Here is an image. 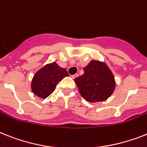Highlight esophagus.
<instances>
[{
  "instance_id": "obj_1",
  "label": "esophagus",
  "mask_w": 147,
  "mask_h": 147,
  "mask_svg": "<svg viewBox=\"0 0 147 147\" xmlns=\"http://www.w3.org/2000/svg\"><path fill=\"white\" fill-rule=\"evenodd\" d=\"M78 76H79L78 74H74V75H72V76H71V77H72L73 79H75L76 77H77Z\"/></svg>"
}]
</instances>
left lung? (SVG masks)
Instances as JSON below:
<instances>
[{
    "label": "left lung",
    "instance_id": "left-lung-1",
    "mask_svg": "<svg viewBox=\"0 0 147 147\" xmlns=\"http://www.w3.org/2000/svg\"><path fill=\"white\" fill-rule=\"evenodd\" d=\"M83 71L84 74L74 81L85 100L90 103L100 102L113 93L116 87L114 76L105 63L91 61Z\"/></svg>",
    "mask_w": 147,
    "mask_h": 147
}]
</instances>
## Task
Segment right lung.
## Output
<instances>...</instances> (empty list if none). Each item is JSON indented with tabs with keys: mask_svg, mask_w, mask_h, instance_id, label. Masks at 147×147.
Segmentation results:
<instances>
[{
	"mask_svg": "<svg viewBox=\"0 0 147 147\" xmlns=\"http://www.w3.org/2000/svg\"><path fill=\"white\" fill-rule=\"evenodd\" d=\"M69 74L56 62L47 64L36 72L31 81L32 92L41 98H47L53 92L57 84Z\"/></svg>",
	"mask_w": 147,
	"mask_h": 147,
	"instance_id": "obj_1",
	"label": "right lung"
}]
</instances>
